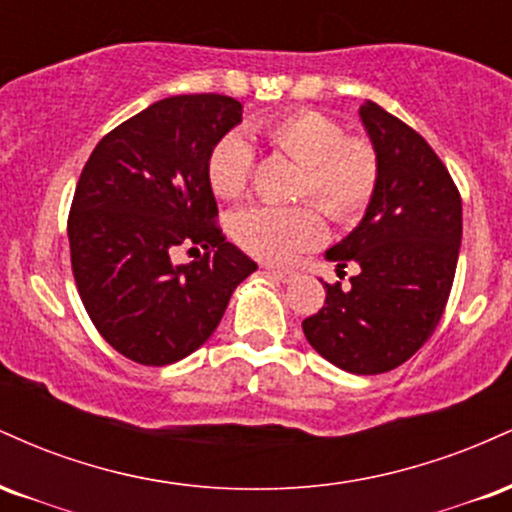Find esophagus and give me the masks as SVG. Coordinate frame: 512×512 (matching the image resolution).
I'll use <instances>...</instances> for the list:
<instances>
[{"label":"esophagus","instance_id":"esophagus-1","mask_svg":"<svg viewBox=\"0 0 512 512\" xmlns=\"http://www.w3.org/2000/svg\"><path fill=\"white\" fill-rule=\"evenodd\" d=\"M267 276H272V279L281 281V284H291L293 279H296V272L293 269H267Z\"/></svg>","mask_w":512,"mask_h":512}]
</instances>
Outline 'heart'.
Here are the masks:
<instances>
[{
    "label": "heart",
    "mask_w": 512,
    "mask_h": 512,
    "mask_svg": "<svg viewBox=\"0 0 512 512\" xmlns=\"http://www.w3.org/2000/svg\"><path fill=\"white\" fill-rule=\"evenodd\" d=\"M257 134L279 154L301 166L296 195L315 199L334 223L356 221L378 190L380 161L363 137H346L342 122L317 110H291L257 125ZM255 149L243 134H223L207 156V180L223 199L248 187ZM233 236L243 250L264 262L284 264L325 240V221L310 204H255L233 219Z\"/></svg>",
    "instance_id": "heart-1"
}]
</instances>
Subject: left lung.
<instances>
[{"mask_svg": "<svg viewBox=\"0 0 512 512\" xmlns=\"http://www.w3.org/2000/svg\"><path fill=\"white\" fill-rule=\"evenodd\" d=\"M361 120L378 151L380 180L366 216L327 250L349 289L325 284L322 310L305 317L310 346L337 368L375 375L402 366L443 317L462 240V199L436 151L375 103Z\"/></svg>", "mask_w": 512, "mask_h": 512, "instance_id": "left-lung-1", "label": "left lung"}]
</instances>
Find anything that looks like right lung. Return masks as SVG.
Instances as JSON below:
<instances>
[{
	"label": "right lung",
	"instance_id": "add662e5",
	"mask_svg": "<svg viewBox=\"0 0 512 512\" xmlns=\"http://www.w3.org/2000/svg\"><path fill=\"white\" fill-rule=\"evenodd\" d=\"M240 117L221 93L163 98L105 134L81 170L67 219L76 289L129 361L168 366L197 351L257 269L221 233L207 180L211 146ZM175 247L205 252L173 265Z\"/></svg>",
	"mask_w": 512,
	"mask_h": 512
}]
</instances>
